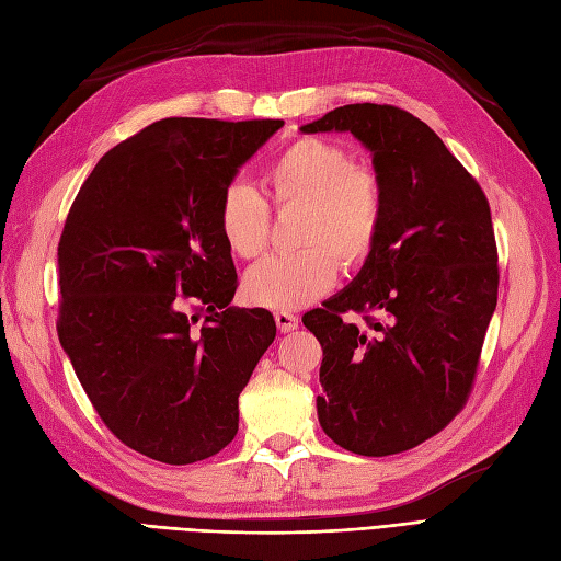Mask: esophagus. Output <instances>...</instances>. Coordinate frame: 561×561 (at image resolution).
<instances>
[{
  "mask_svg": "<svg viewBox=\"0 0 561 561\" xmlns=\"http://www.w3.org/2000/svg\"><path fill=\"white\" fill-rule=\"evenodd\" d=\"M273 317H276V325H278L280 333H293V331H297L299 319L295 317L293 311H276V313H273Z\"/></svg>",
  "mask_w": 561,
  "mask_h": 561,
  "instance_id": "34e87169",
  "label": "esophagus"
}]
</instances>
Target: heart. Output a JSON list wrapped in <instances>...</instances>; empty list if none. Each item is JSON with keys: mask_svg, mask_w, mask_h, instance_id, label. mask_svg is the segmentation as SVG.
<instances>
[{"mask_svg": "<svg viewBox=\"0 0 561 561\" xmlns=\"http://www.w3.org/2000/svg\"><path fill=\"white\" fill-rule=\"evenodd\" d=\"M264 187L276 207H305L299 244L307 248L254 264L244 276V293L268 309H299L331 288L337 262L354 266L374 250L383 224V187L371 169L354 163L347 147L323 138L285 147L264 169ZM216 221L236 256L264 252L271 211L254 187L228 185Z\"/></svg>", "mask_w": 561, "mask_h": 561, "instance_id": "obj_1", "label": "heart"}]
</instances>
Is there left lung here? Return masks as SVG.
Returning <instances> with one entry per match:
<instances>
[{
	"label": "left lung",
	"instance_id": "8db88e82",
	"mask_svg": "<svg viewBox=\"0 0 561 561\" xmlns=\"http://www.w3.org/2000/svg\"><path fill=\"white\" fill-rule=\"evenodd\" d=\"M350 133L371 152L383 224L347 288L302 323L323 350V433L364 457L412 449L467 402L497 307L490 207L426 123L388 104H347L299 128ZM366 310L367 328L347 324Z\"/></svg>",
	"mask_w": 561,
	"mask_h": 561
}]
</instances>
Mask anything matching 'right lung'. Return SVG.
Listing matches in <instances>:
<instances>
[{"mask_svg":"<svg viewBox=\"0 0 561 561\" xmlns=\"http://www.w3.org/2000/svg\"><path fill=\"white\" fill-rule=\"evenodd\" d=\"M283 121L163 118L98 161L59 240V343L121 443L163 463L236 438L238 398L276 337L230 307L218 202Z\"/></svg>","mask_w":561,"mask_h":561,"instance_id":"obj_1","label":"right lung"}]
</instances>
